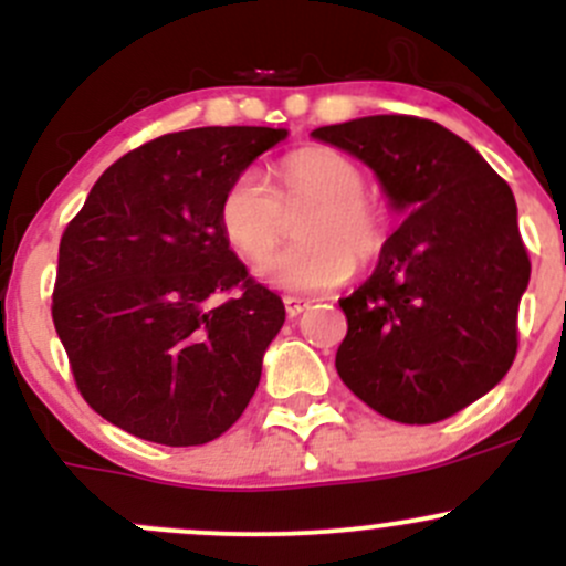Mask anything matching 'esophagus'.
Wrapping results in <instances>:
<instances>
[{
	"mask_svg": "<svg viewBox=\"0 0 566 566\" xmlns=\"http://www.w3.org/2000/svg\"><path fill=\"white\" fill-rule=\"evenodd\" d=\"M306 310H310V301L295 298V295H287V298H284V312H287L290 317H298L301 312H306Z\"/></svg>",
	"mask_w": 566,
	"mask_h": 566,
	"instance_id": "1",
	"label": "esophagus"
}]
</instances>
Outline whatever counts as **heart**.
<instances>
[{
  "label": "heart",
  "mask_w": 566,
  "mask_h": 566,
  "mask_svg": "<svg viewBox=\"0 0 566 566\" xmlns=\"http://www.w3.org/2000/svg\"><path fill=\"white\" fill-rule=\"evenodd\" d=\"M279 188L247 169L227 186L219 221L227 241L247 260L264 256L283 240L293 214L302 241L256 268L260 279L290 293H317L367 268L389 243V213L367 197V177L353 158L328 147H306L282 158Z\"/></svg>",
  "instance_id": "1"
}]
</instances>
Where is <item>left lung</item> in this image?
Instances as JSON below:
<instances>
[{"instance_id":"left-lung-1","label":"left lung","mask_w":566,"mask_h":566,"mask_svg":"<svg viewBox=\"0 0 566 566\" xmlns=\"http://www.w3.org/2000/svg\"><path fill=\"white\" fill-rule=\"evenodd\" d=\"M312 136L375 169L408 219L339 301L342 384L380 416L436 424L484 397L517 353L531 262L504 177L432 119L375 114Z\"/></svg>"}]
</instances>
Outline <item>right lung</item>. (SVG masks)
Returning <instances> with one entry per match:
<instances>
[{
    "mask_svg": "<svg viewBox=\"0 0 566 566\" xmlns=\"http://www.w3.org/2000/svg\"><path fill=\"white\" fill-rule=\"evenodd\" d=\"M284 128L213 125L114 161L60 241L51 317L95 413L142 441L199 447L230 430L284 325L219 221L227 186Z\"/></svg>",
    "mask_w": 566,
    "mask_h": 566,
    "instance_id": "1",
    "label": "right lung"
}]
</instances>
